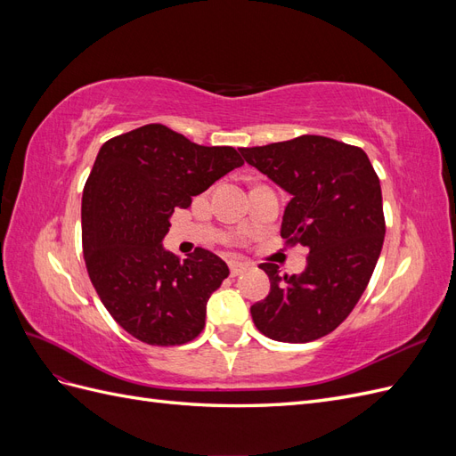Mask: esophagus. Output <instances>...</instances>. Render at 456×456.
<instances>
[{
    "instance_id": "1",
    "label": "esophagus",
    "mask_w": 456,
    "mask_h": 456,
    "mask_svg": "<svg viewBox=\"0 0 456 456\" xmlns=\"http://www.w3.org/2000/svg\"><path fill=\"white\" fill-rule=\"evenodd\" d=\"M247 268H249V265H245V262L230 260V273H232V275H240V273H243Z\"/></svg>"
}]
</instances>
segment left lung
<instances>
[{
	"instance_id": "obj_1",
	"label": "left lung",
	"mask_w": 456,
	"mask_h": 456,
	"mask_svg": "<svg viewBox=\"0 0 456 456\" xmlns=\"http://www.w3.org/2000/svg\"><path fill=\"white\" fill-rule=\"evenodd\" d=\"M240 151L291 194L281 238L310 251L300 275H280L273 262L260 265L270 295L251 306L253 322L272 340L322 338L350 315L380 256L386 223L379 176L362 148L320 134Z\"/></svg>"
}]
</instances>
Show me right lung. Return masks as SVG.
Listing matches in <instances>:
<instances>
[{"instance_id":"right-lung-1","label":"right lung","mask_w":456,"mask_h":456,"mask_svg":"<svg viewBox=\"0 0 456 456\" xmlns=\"http://www.w3.org/2000/svg\"><path fill=\"white\" fill-rule=\"evenodd\" d=\"M241 165L236 148L200 146L161 123L102 144L81 198L84 258L96 295L134 338L178 346L203 330L226 262L201 247L181 260L161 241L175 207Z\"/></svg>"}]
</instances>
